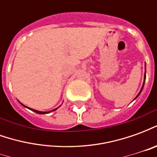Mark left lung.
<instances>
[{
    "label": "left lung",
    "instance_id": "1",
    "mask_svg": "<svg viewBox=\"0 0 157 157\" xmlns=\"http://www.w3.org/2000/svg\"><path fill=\"white\" fill-rule=\"evenodd\" d=\"M145 77H144V83H143V86H142L141 90L140 91V92H139V94H138V95H137V97H136V98H138V96L140 95V92H142V90H143V87H144V85H145Z\"/></svg>",
    "mask_w": 157,
    "mask_h": 157
}]
</instances>
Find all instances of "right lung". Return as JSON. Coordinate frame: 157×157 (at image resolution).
<instances>
[{
	"mask_svg": "<svg viewBox=\"0 0 157 157\" xmlns=\"http://www.w3.org/2000/svg\"><path fill=\"white\" fill-rule=\"evenodd\" d=\"M20 103H21V102H20ZM21 104H22V105L23 106V107H25V108H28V107H26V106L23 105L22 103H21ZM57 109H58V108H57ZM54 109V110H51V111H49V112H42V111H38V110H35V109H31L32 111L37 113H39V114H45V113H48L52 112V111H55V110H56V109Z\"/></svg>",
	"mask_w": 157,
	"mask_h": 157,
	"instance_id": "obj_1",
	"label": "right lung"
}]
</instances>
